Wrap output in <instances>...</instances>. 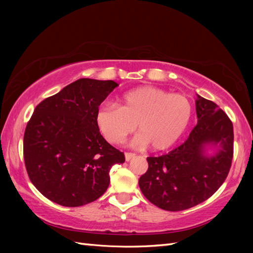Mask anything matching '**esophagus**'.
Instances as JSON below:
<instances>
[{"label":"esophagus","instance_id":"obj_1","mask_svg":"<svg viewBox=\"0 0 253 253\" xmlns=\"http://www.w3.org/2000/svg\"><path fill=\"white\" fill-rule=\"evenodd\" d=\"M136 157V154L135 153H131V152H126L125 153V160L127 161V162H129V161L131 160V159H133Z\"/></svg>","mask_w":253,"mask_h":253}]
</instances>
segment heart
<instances>
[{"label": "heart", "instance_id": "obj_1", "mask_svg": "<svg viewBox=\"0 0 253 253\" xmlns=\"http://www.w3.org/2000/svg\"><path fill=\"white\" fill-rule=\"evenodd\" d=\"M192 104L184 94L173 93L152 85L126 91L117 98V106L101 105L95 124L109 142L121 143L135 130V142L151 144L154 151L170 148L184 135L192 120Z\"/></svg>", "mask_w": 253, "mask_h": 253}]
</instances>
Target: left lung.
I'll return each mask as SVG.
<instances>
[{
  "instance_id": "8db88e82",
  "label": "left lung",
  "mask_w": 253,
  "mask_h": 253,
  "mask_svg": "<svg viewBox=\"0 0 253 253\" xmlns=\"http://www.w3.org/2000/svg\"><path fill=\"white\" fill-rule=\"evenodd\" d=\"M198 123L178 148L147 159L139 179L148 200L166 211H182L206 201L226 179L234 150L233 124L212 101L197 94Z\"/></svg>"
}]
</instances>
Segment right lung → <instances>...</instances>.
<instances>
[{"instance_id":"right-lung-1","label":"right lung","mask_w":253,"mask_h":253,"mask_svg":"<svg viewBox=\"0 0 253 253\" xmlns=\"http://www.w3.org/2000/svg\"><path fill=\"white\" fill-rule=\"evenodd\" d=\"M118 84L82 78L38 104L24 135L27 173L35 187L63 207L99 199L110 185V169L125 155L102 137L99 105Z\"/></svg>"}]
</instances>
